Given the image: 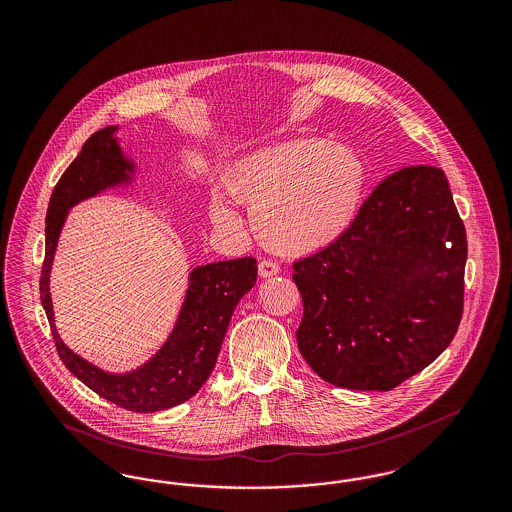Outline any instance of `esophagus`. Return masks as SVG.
I'll return each mask as SVG.
<instances>
[{"label":"esophagus","instance_id":"esophagus-1","mask_svg":"<svg viewBox=\"0 0 512 512\" xmlns=\"http://www.w3.org/2000/svg\"><path fill=\"white\" fill-rule=\"evenodd\" d=\"M280 272V267L274 263V261H268V259H263L261 263H259V276L261 278H268V276H276Z\"/></svg>","mask_w":512,"mask_h":512}]
</instances>
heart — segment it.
<instances>
[{
    "instance_id": "b5f03b06",
    "label": "heart",
    "mask_w": 512,
    "mask_h": 512,
    "mask_svg": "<svg viewBox=\"0 0 512 512\" xmlns=\"http://www.w3.org/2000/svg\"><path fill=\"white\" fill-rule=\"evenodd\" d=\"M366 182L363 155L322 138L263 147L226 174V190L249 209L257 238L288 255L336 244L359 213ZM211 217L220 228L240 224L219 197L211 203Z\"/></svg>"
}]
</instances>
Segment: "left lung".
I'll return each instance as SVG.
<instances>
[{
    "instance_id": "8db88e82",
    "label": "left lung",
    "mask_w": 512,
    "mask_h": 512,
    "mask_svg": "<svg viewBox=\"0 0 512 512\" xmlns=\"http://www.w3.org/2000/svg\"><path fill=\"white\" fill-rule=\"evenodd\" d=\"M466 251L443 171L393 172L336 244L293 263L303 359L338 388H397L455 338Z\"/></svg>"
}]
</instances>
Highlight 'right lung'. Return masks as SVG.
Returning <instances> with one entry per match:
<instances>
[{"instance_id":"right-lung-1","label":"right lung","mask_w":512,"mask_h":512,"mask_svg":"<svg viewBox=\"0 0 512 512\" xmlns=\"http://www.w3.org/2000/svg\"><path fill=\"white\" fill-rule=\"evenodd\" d=\"M117 126L92 134L53 188L46 217V255L40 276V299L48 315L59 359L99 397L132 413L171 409L194 397L209 378L238 301L255 286L257 261L242 257L209 263L190 274V288L171 338L147 365L130 374H107L73 353L55 330L49 268L67 211L74 203L107 186L128 180L132 165L113 138Z\"/></svg>"}]
</instances>
